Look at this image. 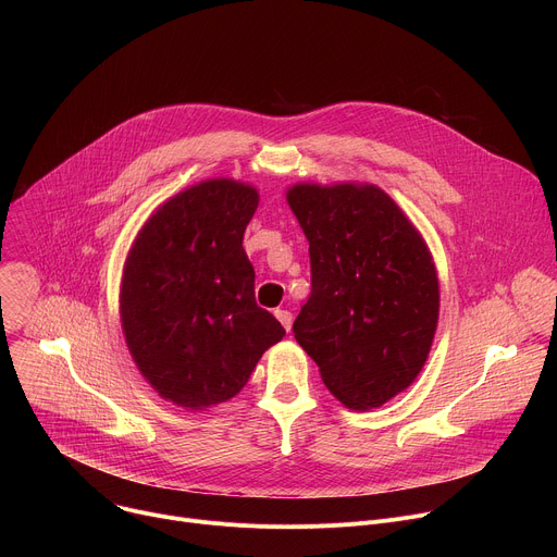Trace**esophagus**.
I'll use <instances>...</instances> for the list:
<instances>
[{"label":"esophagus","instance_id":"34e87169","mask_svg":"<svg viewBox=\"0 0 557 557\" xmlns=\"http://www.w3.org/2000/svg\"><path fill=\"white\" fill-rule=\"evenodd\" d=\"M275 317L280 320V324L286 329V333H290V324H293V314L288 312V310H284V308H277L275 310Z\"/></svg>","mask_w":557,"mask_h":557}]
</instances>
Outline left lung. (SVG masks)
I'll return each mask as SVG.
<instances>
[{
  "mask_svg": "<svg viewBox=\"0 0 557 557\" xmlns=\"http://www.w3.org/2000/svg\"><path fill=\"white\" fill-rule=\"evenodd\" d=\"M286 200L308 240L312 275L295 339L346 408H381L428 361L441 306L434 258L376 185L297 183Z\"/></svg>",
  "mask_w": 557,
  "mask_h": 557,
  "instance_id": "left-lung-1",
  "label": "left lung"
}]
</instances>
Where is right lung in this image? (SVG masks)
Masks as SVG:
<instances>
[{
  "instance_id": "right-lung-1",
  "label": "right lung",
  "mask_w": 557,
  "mask_h": 557,
  "mask_svg": "<svg viewBox=\"0 0 557 557\" xmlns=\"http://www.w3.org/2000/svg\"><path fill=\"white\" fill-rule=\"evenodd\" d=\"M260 202L253 185L211 178L158 207L136 233L121 277V326L145 381L185 410L240 392L286 331L256 304L243 247Z\"/></svg>"
}]
</instances>
